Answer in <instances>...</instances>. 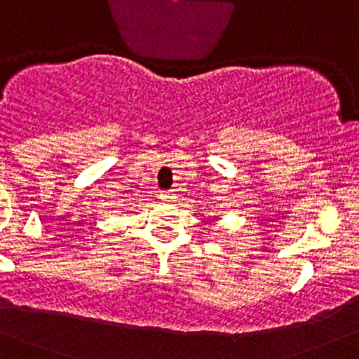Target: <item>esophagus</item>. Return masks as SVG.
Segmentation results:
<instances>
[{"instance_id": "obj_1", "label": "esophagus", "mask_w": 359, "mask_h": 359, "mask_svg": "<svg viewBox=\"0 0 359 359\" xmlns=\"http://www.w3.org/2000/svg\"><path fill=\"white\" fill-rule=\"evenodd\" d=\"M161 198L164 202H172L175 201V190H164V191H161Z\"/></svg>"}]
</instances>
